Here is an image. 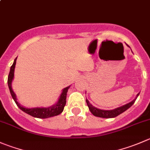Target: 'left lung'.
Returning a JSON list of instances; mask_svg holds the SVG:
<instances>
[{
	"mask_svg": "<svg viewBox=\"0 0 150 150\" xmlns=\"http://www.w3.org/2000/svg\"><path fill=\"white\" fill-rule=\"evenodd\" d=\"M139 94H140V93H139V94L136 95V98H135L133 101L130 102V103H127V104L125 105L121 106V107L113 109V110H103V109H99L93 106L87 99L86 100V101L87 105H88V108H89V110L91 111V114L94 116H95V117H101V118H114V117H117V116H119L120 114H122L123 112H125L126 110H127L129 108L131 107L133 105V103H135L136 99H137Z\"/></svg>",
	"mask_w": 150,
	"mask_h": 150,
	"instance_id": "left-lung-1",
	"label": "left lung"
}]
</instances>
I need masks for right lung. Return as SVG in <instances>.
I'll use <instances>...</instances> for the list:
<instances>
[{
	"label": "right lung",
	"mask_w": 150,
	"mask_h": 150,
	"mask_svg": "<svg viewBox=\"0 0 150 150\" xmlns=\"http://www.w3.org/2000/svg\"><path fill=\"white\" fill-rule=\"evenodd\" d=\"M17 58L14 59V63L11 65V68H10V72L8 76V88H9L10 93L12 97L13 100H14L17 105L18 106L20 110H23V112L26 113V114H29V115L32 116L36 118L40 119H47L50 118V117H55L59 114H62V111L64 110V108L65 105H66V99H67V93L68 89L69 88L70 86L66 87L62 90V92L61 94L60 97H59V100H58L57 103L56 104L53 105L50 107H36V108H25L20 105V103L17 101V97H16L15 93L14 92L12 89V86H11V83H12L13 79H14V68H15L16 65V61H17Z\"/></svg>",
	"instance_id": "1"
}]
</instances>
